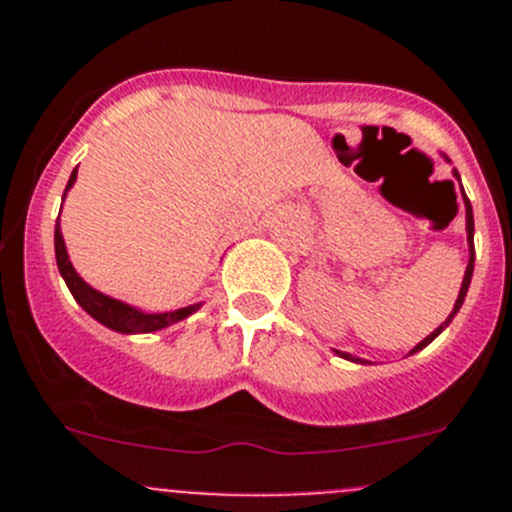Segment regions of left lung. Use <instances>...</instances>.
Listing matches in <instances>:
<instances>
[{
    "label": "left lung",
    "instance_id": "1",
    "mask_svg": "<svg viewBox=\"0 0 512 512\" xmlns=\"http://www.w3.org/2000/svg\"><path fill=\"white\" fill-rule=\"evenodd\" d=\"M446 158V156H443ZM448 160V158H446ZM448 163H451V160H448ZM453 178L458 180V183H461V175H458V170L453 168ZM463 190V188H461ZM463 203H466V235H468V252H471V257H468V267H466V275H463V282H461V292H458V299H456V304H453V312L448 314L446 317V322L441 324V327H436L433 329L431 334H428L426 339H423V342H418L414 349H411L409 352V356L411 354H416V352H421L423 347H428V344L433 342V339L438 337V334L443 332V329L448 327V324L453 322V317H456L458 314V309L463 307V299H466V294H468V287H471V277H473V262H476V250H473V230H476V227H473V208H471V200L466 198V193H463ZM334 354H339L342 356V359H347V361H354V364H369V361L366 359H359V356H352V354H347V352H339V349H334Z\"/></svg>",
    "mask_w": 512,
    "mask_h": 512
}]
</instances>
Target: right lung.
Returning a JSON list of instances; mask_svg holds the SVG:
<instances>
[{"mask_svg": "<svg viewBox=\"0 0 512 512\" xmlns=\"http://www.w3.org/2000/svg\"><path fill=\"white\" fill-rule=\"evenodd\" d=\"M76 170L79 168H74L69 183H66L64 198H66V193L74 188ZM59 215H61V210H59ZM54 252H56V265H59L61 277H64L66 287H69V292L74 294L76 302L81 304V309H84L86 314H91L96 322H101L103 327L113 329V332H121V334L158 332V329L170 327V324L183 322L185 317H190L193 312H198V309L205 304V302H195V304H188V307L173 309V312H143V309L133 307V304H126V302H121V299L108 297V294L98 292V289L91 287L89 282L81 280V275L74 270V265H71L69 252H66L64 235H61L59 220H56V227H54Z\"/></svg>", "mask_w": 512, "mask_h": 512, "instance_id": "add662e5", "label": "right lung"}]
</instances>
